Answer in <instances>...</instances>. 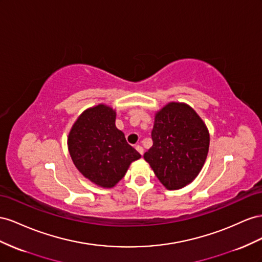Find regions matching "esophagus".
Returning <instances> with one entry per match:
<instances>
[{
	"label": "esophagus",
	"mask_w": 262,
	"mask_h": 262,
	"mask_svg": "<svg viewBox=\"0 0 262 262\" xmlns=\"http://www.w3.org/2000/svg\"><path fill=\"white\" fill-rule=\"evenodd\" d=\"M135 148H136V150H137V151H138V152H139L141 156L144 155V148H143V147L139 146V145H137Z\"/></svg>",
	"instance_id": "1"
}]
</instances>
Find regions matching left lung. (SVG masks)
<instances>
[{
	"label": "left lung",
	"instance_id": "obj_1",
	"mask_svg": "<svg viewBox=\"0 0 262 262\" xmlns=\"http://www.w3.org/2000/svg\"><path fill=\"white\" fill-rule=\"evenodd\" d=\"M152 146L144 158L169 190L191 183L206 160L210 135L192 107L169 103L156 114L151 130Z\"/></svg>",
	"mask_w": 262,
	"mask_h": 262
}]
</instances>
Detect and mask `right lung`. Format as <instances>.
Wrapping results in <instances>:
<instances>
[{
	"label": "right lung",
	"instance_id": "right-lung-1",
	"mask_svg": "<svg viewBox=\"0 0 262 262\" xmlns=\"http://www.w3.org/2000/svg\"><path fill=\"white\" fill-rule=\"evenodd\" d=\"M115 119V111L100 104L79 116L68 137L74 166L103 188H112L122 180L129 164L141 157L116 128Z\"/></svg>",
	"mask_w": 262,
	"mask_h": 262
}]
</instances>
